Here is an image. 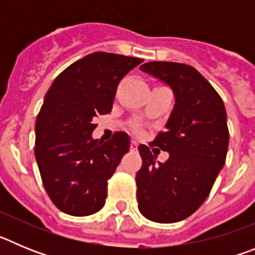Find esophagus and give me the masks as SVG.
I'll use <instances>...</instances> for the list:
<instances>
[{
	"label": "esophagus",
	"instance_id": "1",
	"mask_svg": "<svg viewBox=\"0 0 255 255\" xmlns=\"http://www.w3.org/2000/svg\"><path fill=\"white\" fill-rule=\"evenodd\" d=\"M130 148H131L132 150H136L138 149V143L135 140H131V143H130Z\"/></svg>",
	"mask_w": 255,
	"mask_h": 255
}]
</instances>
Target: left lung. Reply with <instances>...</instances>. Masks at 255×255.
Here are the masks:
<instances>
[{"mask_svg": "<svg viewBox=\"0 0 255 255\" xmlns=\"http://www.w3.org/2000/svg\"><path fill=\"white\" fill-rule=\"evenodd\" d=\"M141 71L159 79L172 89L175 105L152 144L170 153L157 162L155 153L138 147L143 159L136 172L138 208L145 218L172 224L193 215L207 199L226 161L229 129L220 94L193 66L153 61Z\"/></svg>", "mask_w": 255, "mask_h": 255, "instance_id": "8db88e82", "label": "left lung"}]
</instances>
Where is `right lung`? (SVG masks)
I'll return each instance as SVG.
<instances>
[{
	"mask_svg": "<svg viewBox=\"0 0 255 255\" xmlns=\"http://www.w3.org/2000/svg\"><path fill=\"white\" fill-rule=\"evenodd\" d=\"M143 60L94 52L53 80L35 121L34 154L47 194L67 215H93L105 206L107 180L124 154L129 135L93 139L94 119L111 112L117 85Z\"/></svg>",
	"mask_w": 255,
	"mask_h": 255,
	"instance_id": "obj_1",
	"label": "right lung"
}]
</instances>
